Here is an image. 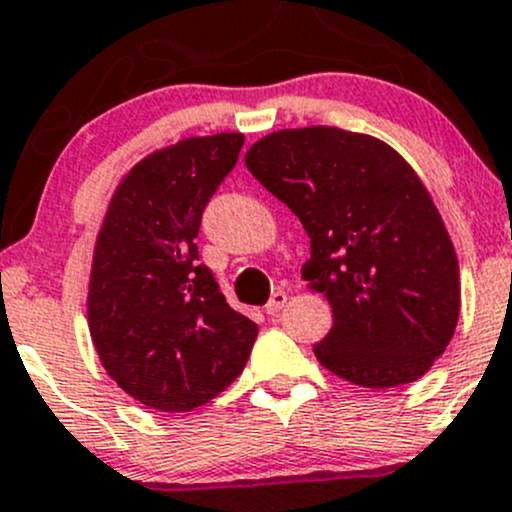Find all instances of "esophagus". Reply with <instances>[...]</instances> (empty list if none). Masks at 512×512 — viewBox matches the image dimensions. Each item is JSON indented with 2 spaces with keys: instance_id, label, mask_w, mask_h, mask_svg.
<instances>
[{
  "instance_id": "1",
  "label": "esophagus",
  "mask_w": 512,
  "mask_h": 512,
  "mask_svg": "<svg viewBox=\"0 0 512 512\" xmlns=\"http://www.w3.org/2000/svg\"><path fill=\"white\" fill-rule=\"evenodd\" d=\"M288 300V293L286 291H276L271 295V300L266 303V315H278L283 310V305H286Z\"/></svg>"
}]
</instances>
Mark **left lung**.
I'll list each match as a JSON object with an SVG mask.
<instances>
[{
	"label": "left lung",
	"mask_w": 512,
	"mask_h": 512,
	"mask_svg": "<svg viewBox=\"0 0 512 512\" xmlns=\"http://www.w3.org/2000/svg\"><path fill=\"white\" fill-rule=\"evenodd\" d=\"M246 167L310 236L303 278L333 308L313 347L325 370L389 389L426 374L458 323L456 251L439 209L399 152L337 128L278 130Z\"/></svg>",
	"instance_id": "1"
}]
</instances>
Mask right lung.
<instances>
[{
    "label": "right lung",
    "instance_id": "right-lung-1",
    "mask_svg": "<svg viewBox=\"0 0 512 512\" xmlns=\"http://www.w3.org/2000/svg\"><path fill=\"white\" fill-rule=\"evenodd\" d=\"M241 147V133H219L152 152L118 184L100 226L88 328L105 372L150 409L207 404L256 342V323L226 303L194 244Z\"/></svg>",
    "mask_w": 512,
    "mask_h": 512
}]
</instances>
